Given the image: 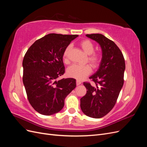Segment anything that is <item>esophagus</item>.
I'll return each instance as SVG.
<instances>
[{
	"label": "esophagus",
	"instance_id": "1",
	"mask_svg": "<svg viewBox=\"0 0 147 147\" xmlns=\"http://www.w3.org/2000/svg\"><path fill=\"white\" fill-rule=\"evenodd\" d=\"M82 83V82L81 81H80V80H77L76 81V84H77V85L78 86V85H80V84Z\"/></svg>",
	"mask_w": 147,
	"mask_h": 147
}]
</instances>
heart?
Instances as JSON below:
<instances>
[{
  "label": "heart",
  "mask_w": 147,
  "mask_h": 147,
  "mask_svg": "<svg viewBox=\"0 0 147 147\" xmlns=\"http://www.w3.org/2000/svg\"><path fill=\"white\" fill-rule=\"evenodd\" d=\"M79 45L82 48L84 52L88 55L86 62L90 64L93 69H96L100 65L102 57L100 53L94 51V45L90 40L84 39L80 42ZM72 50V47L70 45H68L65 49L63 53V58L65 64H69L70 61L69 55ZM91 67L90 65H77L74 64L71 65L67 69L66 74L68 77L74 78L77 80H82L87 77L91 72Z\"/></svg>",
  "instance_id": "obj_1"
}]
</instances>
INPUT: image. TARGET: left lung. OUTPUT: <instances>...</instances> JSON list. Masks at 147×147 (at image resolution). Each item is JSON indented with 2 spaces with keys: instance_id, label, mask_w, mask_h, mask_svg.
I'll use <instances>...</instances> for the list:
<instances>
[{
  "instance_id": "left-lung-1",
  "label": "left lung",
  "mask_w": 147,
  "mask_h": 147,
  "mask_svg": "<svg viewBox=\"0 0 147 147\" xmlns=\"http://www.w3.org/2000/svg\"><path fill=\"white\" fill-rule=\"evenodd\" d=\"M86 36L99 43L102 59L99 70L90 77L96 86L83 83L87 91L80 99V107L87 116L100 118L109 113L116 104L124 83L125 61L122 52L112 40L100 34Z\"/></svg>"
}]
</instances>
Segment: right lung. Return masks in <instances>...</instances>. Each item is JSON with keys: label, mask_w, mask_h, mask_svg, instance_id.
Returning <instances> with one entry per match:
<instances>
[{"label": "right lung", "mask_w": 147, "mask_h": 147, "mask_svg": "<svg viewBox=\"0 0 147 147\" xmlns=\"http://www.w3.org/2000/svg\"><path fill=\"white\" fill-rule=\"evenodd\" d=\"M78 35L50 34L37 40L26 51L23 61V82L30 104L44 115L59 112L65 97L76 87L74 78L63 75L65 48Z\"/></svg>", "instance_id": "obj_1"}]
</instances>
